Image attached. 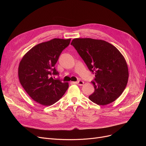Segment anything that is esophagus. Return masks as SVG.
Instances as JSON below:
<instances>
[{
	"instance_id": "obj_1",
	"label": "esophagus",
	"mask_w": 146,
	"mask_h": 146,
	"mask_svg": "<svg viewBox=\"0 0 146 146\" xmlns=\"http://www.w3.org/2000/svg\"><path fill=\"white\" fill-rule=\"evenodd\" d=\"M76 83L77 84V85H79V86H82V85H83L84 82H83V81H82V80H79V81H78V82H76Z\"/></svg>"
}]
</instances>
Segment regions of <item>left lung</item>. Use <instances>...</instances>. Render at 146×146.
<instances>
[{"mask_svg":"<svg viewBox=\"0 0 146 146\" xmlns=\"http://www.w3.org/2000/svg\"><path fill=\"white\" fill-rule=\"evenodd\" d=\"M90 72L95 74L92 83L94 92L89 96L99 105L115 101L124 90L128 79L126 61L111 44L92 38H74L71 42Z\"/></svg>","mask_w":146,"mask_h":146,"instance_id":"1","label":"left lung"}]
</instances>
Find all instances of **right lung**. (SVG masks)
<instances>
[{"label": "right lung", "instance_id": "add662e5", "mask_svg": "<svg viewBox=\"0 0 146 146\" xmlns=\"http://www.w3.org/2000/svg\"><path fill=\"white\" fill-rule=\"evenodd\" d=\"M70 40L54 38L37 44L20 61L18 76L21 85L34 101L41 105L55 104L68 88L67 82L54 79L51 76L59 74L55 64Z\"/></svg>", "mask_w": 146, "mask_h": 146}]
</instances>
